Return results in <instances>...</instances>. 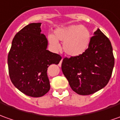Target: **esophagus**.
Wrapping results in <instances>:
<instances>
[{"label": "esophagus", "mask_w": 120, "mask_h": 120, "mask_svg": "<svg viewBox=\"0 0 120 120\" xmlns=\"http://www.w3.org/2000/svg\"><path fill=\"white\" fill-rule=\"evenodd\" d=\"M63 59L62 58V59H61V61H60V63H59V66H61V65L62 61H63Z\"/></svg>", "instance_id": "1"}]
</instances>
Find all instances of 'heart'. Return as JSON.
<instances>
[{
    "instance_id": "b5f03b06",
    "label": "heart",
    "mask_w": 120,
    "mask_h": 120,
    "mask_svg": "<svg viewBox=\"0 0 120 120\" xmlns=\"http://www.w3.org/2000/svg\"><path fill=\"white\" fill-rule=\"evenodd\" d=\"M48 41L55 49H60L58 40L63 42V48L70 57H76L86 52L90 45L91 34L86 27L72 25L59 27L55 31V36L48 35Z\"/></svg>"
}]
</instances>
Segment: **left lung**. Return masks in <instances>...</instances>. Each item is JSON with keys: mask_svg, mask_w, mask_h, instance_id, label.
<instances>
[{"mask_svg": "<svg viewBox=\"0 0 120 120\" xmlns=\"http://www.w3.org/2000/svg\"><path fill=\"white\" fill-rule=\"evenodd\" d=\"M93 35L84 53L66 57L62 62L63 73L72 90L82 95L93 94L105 87L114 66L110 41L99 29Z\"/></svg>", "mask_w": 120, "mask_h": 120, "instance_id": "1", "label": "left lung"}]
</instances>
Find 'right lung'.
Segmentation results:
<instances>
[{
  "mask_svg": "<svg viewBox=\"0 0 120 120\" xmlns=\"http://www.w3.org/2000/svg\"><path fill=\"white\" fill-rule=\"evenodd\" d=\"M41 23L27 25L15 35L8 53L9 75L14 86L33 97L44 95L50 89L47 70L58 65L61 57L47 49L48 40Z\"/></svg>",
  "mask_w": 120,
  "mask_h": 120,
  "instance_id": "right-lung-1",
  "label": "right lung"
}]
</instances>
